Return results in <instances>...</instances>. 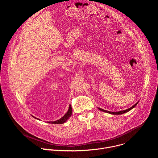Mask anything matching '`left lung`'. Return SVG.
Returning <instances> with one entry per match:
<instances>
[{
  "mask_svg": "<svg viewBox=\"0 0 158 158\" xmlns=\"http://www.w3.org/2000/svg\"><path fill=\"white\" fill-rule=\"evenodd\" d=\"M138 102H136V103L135 104L134 106H132V107H131L130 108H129V109H126V110H121V111H118V112H110V111H108V110H104V109H101V108H99V107H98V109H99L100 110H101V111H103V112H107V113H109V114H116V115H119V114H124V113H125V112H127L129 111L130 110L132 109L134 107H136V106L138 104Z\"/></svg>",
  "mask_w": 158,
  "mask_h": 158,
  "instance_id": "obj_1",
  "label": "left lung"
}]
</instances>
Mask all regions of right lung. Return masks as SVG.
Listing matches in <instances>:
<instances>
[{
  "mask_svg": "<svg viewBox=\"0 0 158 158\" xmlns=\"http://www.w3.org/2000/svg\"><path fill=\"white\" fill-rule=\"evenodd\" d=\"M72 111H73L72 107H71V104H70V105H69V107L68 110H67V112H66L65 114L63 117H62L60 119H59L57 120V121H49V122H48V123H50V124H63V123H64L67 119H68L71 117V116L72 115ZM32 116L33 118H34L38 119V120H40V119H39L38 118H35V117L33 116Z\"/></svg>",
  "mask_w": 158,
  "mask_h": 158,
  "instance_id": "obj_1",
  "label": "right lung"
}]
</instances>
